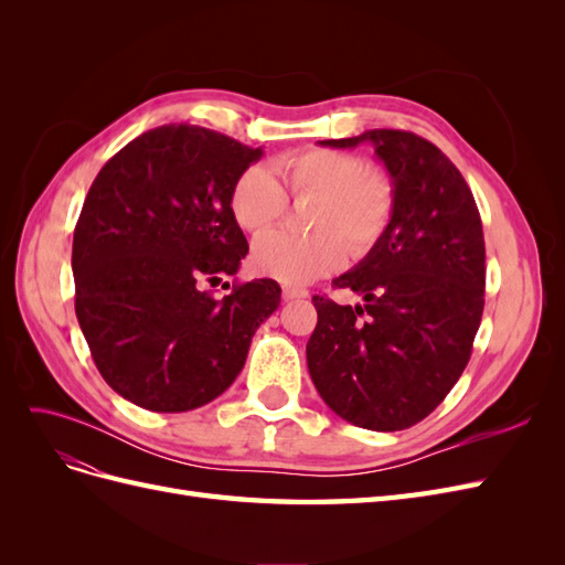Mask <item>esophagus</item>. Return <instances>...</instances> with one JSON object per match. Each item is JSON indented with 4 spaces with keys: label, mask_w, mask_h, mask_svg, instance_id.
<instances>
[{
    "label": "esophagus",
    "mask_w": 565,
    "mask_h": 565,
    "mask_svg": "<svg viewBox=\"0 0 565 565\" xmlns=\"http://www.w3.org/2000/svg\"><path fill=\"white\" fill-rule=\"evenodd\" d=\"M303 297H309V292H306L303 287H292V285L282 287V299L285 301H295V299H303Z\"/></svg>",
    "instance_id": "1"
}]
</instances>
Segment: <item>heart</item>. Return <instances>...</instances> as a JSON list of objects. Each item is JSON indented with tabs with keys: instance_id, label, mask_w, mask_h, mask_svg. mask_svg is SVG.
I'll return each instance as SVG.
<instances>
[{
	"instance_id": "heart-1",
	"label": "heart",
	"mask_w": 565,
	"mask_h": 565,
	"mask_svg": "<svg viewBox=\"0 0 565 565\" xmlns=\"http://www.w3.org/2000/svg\"><path fill=\"white\" fill-rule=\"evenodd\" d=\"M276 172L292 198H318L311 207V228L318 233L276 231L259 237L252 249L256 273L285 285H306L341 268L347 247L353 256H367L384 241L396 212V185L384 169L347 150L306 148L280 158ZM281 186L266 167H247L231 188L237 226L247 233L276 226L287 212Z\"/></svg>"
}]
</instances>
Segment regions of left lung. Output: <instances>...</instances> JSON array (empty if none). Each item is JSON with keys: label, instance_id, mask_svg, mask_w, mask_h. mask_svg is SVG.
<instances>
[{"label": "left lung", "instance_id": "obj_1", "mask_svg": "<svg viewBox=\"0 0 565 565\" xmlns=\"http://www.w3.org/2000/svg\"><path fill=\"white\" fill-rule=\"evenodd\" d=\"M361 143L396 185V212L384 241L332 280L363 303L313 297L306 363L341 419L401 431L431 415L469 363L486 303L483 226L465 177L431 141L401 129L320 141Z\"/></svg>", "mask_w": 565, "mask_h": 565}]
</instances>
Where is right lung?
<instances>
[{
    "instance_id": "obj_1",
    "label": "right lung",
    "mask_w": 565,
    "mask_h": 565,
    "mask_svg": "<svg viewBox=\"0 0 565 565\" xmlns=\"http://www.w3.org/2000/svg\"><path fill=\"white\" fill-rule=\"evenodd\" d=\"M262 156L212 129L164 125L94 179L73 237L75 313L100 377L129 403L152 413L207 405L278 309L280 285L268 278L221 299L200 289L245 259L231 188Z\"/></svg>"
}]
</instances>
